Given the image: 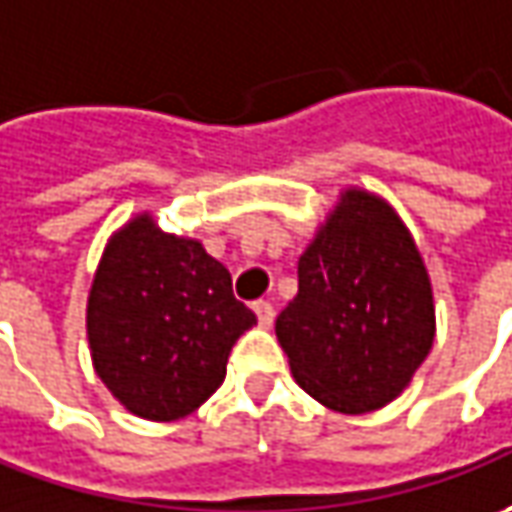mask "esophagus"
Wrapping results in <instances>:
<instances>
[{
	"instance_id": "esophagus-1",
	"label": "esophagus",
	"mask_w": 512,
	"mask_h": 512,
	"mask_svg": "<svg viewBox=\"0 0 512 512\" xmlns=\"http://www.w3.org/2000/svg\"><path fill=\"white\" fill-rule=\"evenodd\" d=\"M255 314H257V323H260V328H269L274 323V309L272 303H266V300H257L255 306Z\"/></svg>"
}]
</instances>
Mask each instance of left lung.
Here are the masks:
<instances>
[{
  "mask_svg": "<svg viewBox=\"0 0 512 512\" xmlns=\"http://www.w3.org/2000/svg\"><path fill=\"white\" fill-rule=\"evenodd\" d=\"M297 277V297L274 326L297 385L337 414L394 402L436 337L431 274L397 209L343 186Z\"/></svg>",
  "mask_w": 512,
  "mask_h": 512,
  "instance_id": "left-lung-1",
  "label": "left lung"
}]
</instances>
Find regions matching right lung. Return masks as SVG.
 <instances>
[{
  "mask_svg": "<svg viewBox=\"0 0 512 512\" xmlns=\"http://www.w3.org/2000/svg\"><path fill=\"white\" fill-rule=\"evenodd\" d=\"M255 323L198 238L164 232L150 212L107 238L87 294V343L96 377L133 416L175 422L198 411Z\"/></svg>",
  "mask_w": 512,
  "mask_h": 512,
  "instance_id": "add662e5",
  "label": "right lung"
}]
</instances>
